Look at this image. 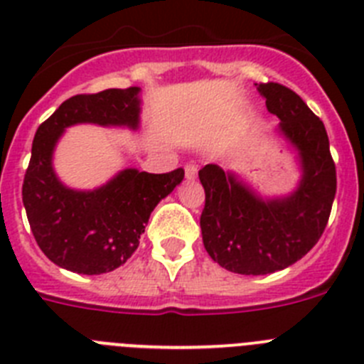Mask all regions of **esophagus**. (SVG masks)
I'll return each mask as SVG.
<instances>
[{
	"label": "esophagus",
	"instance_id": "esophagus-1",
	"mask_svg": "<svg viewBox=\"0 0 364 364\" xmlns=\"http://www.w3.org/2000/svg\"><path fill=\"white\" fill-rule=\"evenodd\" d=\"M196 173H198V166L192 163H188L185 166V178L186 179H194L196 178Z\"/></svg>",
	"mask_w": 364,
	"mask_h": 364
}]
</instances>
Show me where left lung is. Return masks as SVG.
<instances>
[{
    "instance_id": "8db88e82",
    "label": "left lung",
    "mask_w": 364,
    "mask_h": 364,
    "mask_svg": "<svg viewBox=\"0 0 364 364\" xmlns=\"http://www.w3.org/2000/svg\"><path fill=\"white\" fill-rule=\"evenodd\" d=\"M265 106L296 146L304 176L295 194L264 201L216 164L200 170L203 245L214 262L238 274H269L311 251L326 229L337 173L326 128L308 104L278 82H262Z\"/></svg>"
}]
</instances>
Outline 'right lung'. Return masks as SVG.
I'll return each mask as SVG.
<instances>
[{"mask_svg":"<svg viewBox=\"0 0 364 364\" xmlns=\"http://www.w3.org/2000/svg\"><path fill=\"white\" fill-rule=\"evenodd\" d=\"M139 87L75 95L38 126L21 186L38 247L64 269L102 274L124 264L144 232L151 210L183 181L185 170L148 173L128 168L93 192L65 188L50 156L64 128L77 122L137 128Z\"/></svg>","mask_w":364,"mask_h":364,"instance_id":"add662e5","label":"right lung"}]
</instances>
